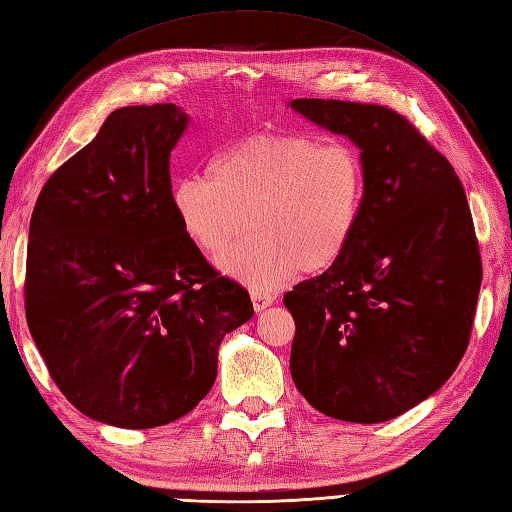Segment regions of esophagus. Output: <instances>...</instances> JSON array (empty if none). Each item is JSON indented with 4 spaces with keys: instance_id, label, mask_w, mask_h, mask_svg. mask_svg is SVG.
Instances as JSON below:
<instances>
[{
    "instance_id": "34e87169",
    "label": "esophagus",
    "mask_w": 512,
    "mask_h": 512,
    "mask_svg": "<svg viewBox=\"0 0 512 512\" xmlns=\"http://www.w3.org/2000/svg\"><path fill=\"white\" fill-rule=\"evenodd\" d=\"M250 299H253V308L257 312H262L268 306H273V301H275L273 295H266V292H262V290H250Z\"/></svg>"
}]
</instances>
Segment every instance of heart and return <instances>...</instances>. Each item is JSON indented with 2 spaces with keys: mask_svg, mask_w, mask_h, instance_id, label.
I'll return each instance as SVG.
<instances>
[{
  "mask_svg": "<svg viewBox=\"0 0 512 512\" xmlns=\"http://www.w3.org/2000/svg\"><path fill=\"white\" fill-rule=\"evenodd\" d=\"M365 165L347 145L308 134H257L211 162V178H180L173 215L191 244L220 255L224 273L253 290H275L303 270L319 275L347 253L363 217Z\"/></svg>",
  "mask_w": 512,
  "mask_h": 512,
  "instance_id": "heart-1",
  "label": "heart"
}]
</instances>
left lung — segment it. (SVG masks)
Instances as JSON below:
<instances>
[{"instance_id": "1", "label": "left lung", "mask_w": 512, "mask_h": 512, "mask_svg": "<svg viewBox=\"0 0 512 512\" xmlns=\"http://www.w3.org/2000/svg\"><path fill=\"white\" fill-rule=\"evenodd\" d=\"M361 149L363 217L347 253L284 295L290 374L314 409L374 424L438 391L469 347L482 259L451 162L383 105L295 99Z\"/></svg>"}]
</instances>
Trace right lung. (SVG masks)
Here are the masks:
<instances>
[{"label": "right lung", "mask_w": 512, "mask_h": 512, "mask_svg": "<svg viewBox=\"0 0 512 512\" xmlns=\"http://www.w3.org/2000/svg\"><path fill=\"white\" fill-rule=\"evenodd\" d=\"M173 103L105 118L52 173L30 217L26 321L61 394L85 416L151 429L189 413L217 376L224 334L253 317L171 209Z\"/></svg>", "instance_id": "right-lung-1"}]
</instances>
